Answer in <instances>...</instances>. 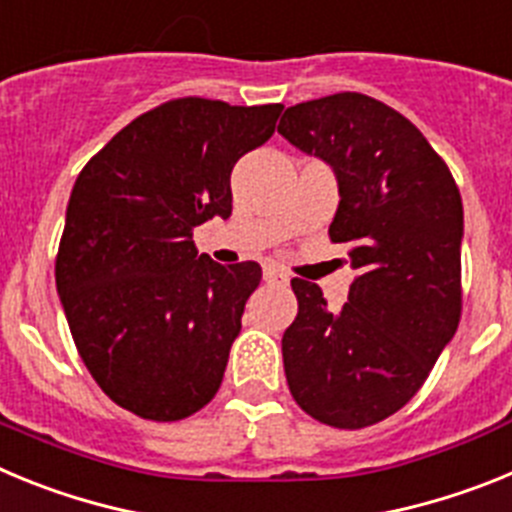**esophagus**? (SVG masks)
<instances>
[{
	"label": "esophagus",
	"mask_w": 512,
	"mask_h": 512,
	"mask_svg": "<svg viewBox=\"0 0 512 512\" xmlns=\"http://www.w3.org/2000/svg\"><path fill=\"white\" fill-rule=\"evenodd\" d=\"M264 279H266V282H271V284H287L289 282L287 271L279 269V266H274V264L264 266Z\"/></svg>",
	"instance_id": "obj_1"
}]
</instances>
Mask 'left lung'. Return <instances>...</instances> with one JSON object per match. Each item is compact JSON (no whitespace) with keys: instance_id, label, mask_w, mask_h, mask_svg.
Segmentation results:
<instances>
[{"instance_id":"8db88e82","label":"left lung","mask_w":512,"mask_h":512,"mask_svg":"<svg viewBox=\"0 0 512 512\" xmlns=\"http://www.w3.org/2000/svg\"><path fill=\"white\" fill-rule=\"evenodd\" d=\"M279 133L336 171L341 202L328 235L359 271L338 312L318 284L292 279L284 374L307 415L359 431L413 400L459 328L461 194L413 122L366 94L295 104Z\"/></svg>"}]
</instances>
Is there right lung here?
I'll return each instance as SVG.
<instances>
[{
  "label": "right lung",
  "mask_w": 512,
  "mask_h": 512,
  "mask_svg": "<svg viewBox=\"0 0 512 512\" xmlns=\"http://www.w3.org/2000/svg\"><path fill=\"white\" fill-rule=\"evenodd\" d=\"M282 110L169 99L94 153L71 189L58 295L94 382L138 418L184 420L220 390L261 266L197 256L192 230L230 217V171Z\"/></svg>",
  "instance_id": "add662e5"
}]
</instances>
